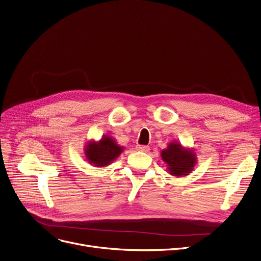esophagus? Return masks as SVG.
<instances>
[{"instance_id":"34e87169","label":"esophagus","mask_w":261,"mask_h":261,"mask_svg":"<svg viewBox=\"0 0 261 261\" xmlns=\"http://www.w3.org/2000/svg\"><path fill=\"white\" fill-rule=\"evenodd\" d=\"M137 148H138V150L144 151V152H147V151H148V150L150 149L149 146H145V145H138Z\"/></svg>"}]
</instances>
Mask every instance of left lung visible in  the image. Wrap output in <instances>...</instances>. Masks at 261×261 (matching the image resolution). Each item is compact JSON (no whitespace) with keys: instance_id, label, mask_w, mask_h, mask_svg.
Masks as SVG:
<instances>
[{"instance_id":"8db88e82","label":"left lung","mask_w":261,"mask_h":261,"mask_svg":"<svg viewBox=\"0 0 261 261\" xmlns=\"http://www.w3.org/2000/svg\"><path fill=\"white\" fill-rule=\"evenodd\" d=\"M163 161L168 164V171L174 176L188 175L194 167L196 159L193 152L185 150L177 143L169 144L162 150Z\"/></svg>"}]
</instances>
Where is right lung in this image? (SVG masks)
Returning <instances> with one entry per match:
<instances>
[{
	"mask_svg": "<svg viewBox=\"0 0 261 261\" xmlns=\"http://www.w3.org/2000/svg\"><path fill=\"white\" fill-rule=\"evenodd\" d=\"M121 151L122 148L115 143L114 140L105 137L99 141V143H89L85 153L90 163L98 167H102L110 164Z\"/></svg>",
	"mask_w": 261,
	"mask_h": 261,
	"instance_id": "right-lung-1",
	"label": "right lung"
}]
</instances>
